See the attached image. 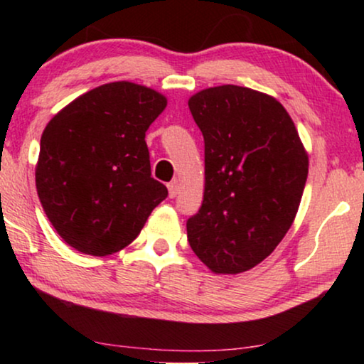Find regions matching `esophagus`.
I'll return each instance as SVG.
<instances>
[{"label": "esophagus", "instance_id": "obj_1", "mask_svg": "<svg viewBox=\"0 0 364 364\" xmlns=\"http://www.w3.org/2000/svg\"><path fill=\"white\" fill-rule=\"evenodd\" d=\"M167 188H168V197L173 198V197H177L178 188H181V186H178V182H177V181H173V182L168 183Z\"/></svg>", "mask_w": 364, "mask_h": 364}]
</instances>
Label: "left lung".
<instances>
[{
	"label": "left lung",
	"mask_w": 364,
	"mask_h": 364,
	"mask_svg": "<svg viewBox=\"0 0 364 364\" xmlns=\"http://www.w3.org/2000/svg\"><path fill=\"white\" fill-rule=\"evenodd\" d=\"M188 109L205 142L203 200L187 220L188 243L217 275L252 270L295 220L308 152L270 94L225 84L193 94Z\"/></svg>",
	"instance_id": "8db88e82"
}]
</instances>
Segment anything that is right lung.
I'll return each instance as SVG.
<instances>
[{
    "label": "right lung",
    "instance_id": "right-lung-1",
    "mask_svg": "<svg viewBox=\"0 0 364 364\" xmlns=\"http://www.w3.org/2000/svg\"><path fill=\"white\" fill-rule=\"evenodd\" d=\"M167 97L141 84H102L63 107L41 136L36 191L59 237L112 255L141 233L167 188L151 177L146 132Z\"/></svg>",
    "mask_w": 364,
    "mask_h": 364
}]
</instances>
